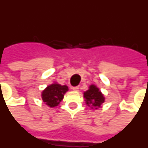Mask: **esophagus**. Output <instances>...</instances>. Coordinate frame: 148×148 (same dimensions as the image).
I'll list each match as a JSON object with an SVG mask.
<instances>
[{"label":"esophagus","mask_w":148,"mask_h":148,"mask_svg":"<svg viewBox=\"0 0 148 148\" xmlns=\"http://www.w3.org/2000/svg\"><path fill=\"white\" fill-rule=\"evenodd\" d=\"M72 89L74 91H78L79 87H78V86H74V87H72Z\"/></svg>","instance_id":"34e87169"}]
</instances>
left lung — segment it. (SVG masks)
<instances>
[{
    "mask_svg": "<svg viewBox=\"0 0 148 148\" xmlns=\"http://www.w3.org/2000/svg\"><path fill=\"white\" fill-rule=\"evenodd\" d=\"M84 97L85 98L86 103L90 106L91 108L97 109L100 108L102 103L104 102V97L99 88H96L95 85H91L88 90L85 92Z\"/></svg>",
    "mask_w": 148,
    "mask_h": 148,
    "instance_id": "1",
    "label": "left lung"
}]
</instances>
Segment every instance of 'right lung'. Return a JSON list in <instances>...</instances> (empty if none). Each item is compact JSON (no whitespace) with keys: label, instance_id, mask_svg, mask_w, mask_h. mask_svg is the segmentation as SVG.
Masks as SVG:
<instances>
[{"label":"right lung","instance_id":"1","mask_svg":"<svg viewBox=\"0 0 148 148\" xmlns=\"http://www.w3.org/2000/svg\"><path fill=\"white\" fill-rule=\"evenodd\" d=\"M68 90V87L66 85H61L59 84H52L49 85L45 90L42 92V99L44 103H45L51 108L56 107L60 103L63 99L64 94Z\"/></svg>","mask_w":148,"mask_h":148}]
</instances>
